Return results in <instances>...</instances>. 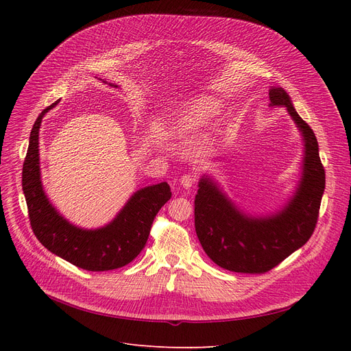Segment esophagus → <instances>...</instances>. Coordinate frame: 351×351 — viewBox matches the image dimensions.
<instances>
[{"mask_svg": "<svg viewBox=\"0 0 351 351\" xmlns=\"http://www.w3.org/2000/svg\"><path fill=\"white\" fill-rule=\"evenodd\" d=\"M195 180H196V175H193V173H186V175H183L180 179H179V183L180 185L185 188V189H189L193 183H195Z\"/></svg>", "mask_w": 351, "mask_h": 351, "instance_id": "34e87169", "label": "esophagus"}]
</instances>
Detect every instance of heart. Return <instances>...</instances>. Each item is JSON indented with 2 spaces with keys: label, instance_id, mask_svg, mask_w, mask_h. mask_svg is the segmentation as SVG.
Wrapping results in <instances>:
<instances>
[{
  "label": "heart",
  "instance_id": "heart-1",
  "mask_svg": "<svg viewBox=\"0 0 351 351\" xmlns=\"http://www.w3.org/2000/svg\"><path fill=\"white\" fill-rule=\"evenodd\" d=\"M216 104L210 98H199L193 101L186 109L176 118L175 131L179 134L193 132L204 126L215 114Z\"/></svg>",
  "mask_w": 351,
  "mask_h": 351
}]
</instances>
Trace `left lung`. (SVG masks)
I'll use <instances>...</instances> for the list:
<instances>
[{
    "mask_svg": "<svg viewBox=\"0 0 351 351\" xmlns=\"http://www.w3.org/2000/svg\"><path fill=\"white\" fill-rule=\"evenodd\" d=\"M270 106H285L304 142L299 186L283 209L270 216L243 213L216 183L202 176L195 196V229L205 253L220 267L266 273L300 249L315 232L326 173L313 129L300 118L283 88L271 86Z\"/></svg>",
    "mask_w": 351,
    "mask_h": 351,
    "instance_id": "left-lung-1",
    "label": "left lung"
}]
</instances>
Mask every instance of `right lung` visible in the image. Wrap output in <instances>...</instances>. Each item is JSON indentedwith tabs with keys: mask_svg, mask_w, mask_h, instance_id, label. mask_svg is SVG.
<instances>
[{
	"mask_svg": "<svg viewBox=\"0 0 351 351\" xmlns=\"http://www.w3.org/2000/svg\"><path fill=\"white\" fill-rule=\"evenodd\" d=\"M57 104L36 118L23 165V191L32 232L43 246L73 266L89 271L119 269L131 263L145 247L155 216L172 196L171 188L160 182L136 191L104 228L82 229L69 223L48 200L40 169V126L44 115Z\"/></svg>",
	"mask_w": 351,
	"mask_h": 351,
	"instance_id": "right-lung-1",
	"label": "right lung"
}]
</instances>
